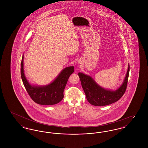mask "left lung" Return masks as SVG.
<instances>
[{
  "label": "left lung",
  "mask_w": 148,
  "mask_h": 148,
  "mask_svg": "<svg viewBox=\"0 0 148 148\" xmlns=\"http://www.w3.org/2000/svg\"><path fill=\"white\" fill-rule=\"evenodd\" d=\"M129 68V65L127 75L123 84L115 91L106 90L99 86L90 76L79 73L78 75L80 79L82 88L89 103L92 106H106L119 100L127 89Z\"/></svg>",
  "instance_id": "1"
}]
</instances>
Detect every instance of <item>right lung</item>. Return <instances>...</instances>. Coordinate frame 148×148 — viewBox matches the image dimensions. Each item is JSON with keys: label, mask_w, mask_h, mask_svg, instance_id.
Listing matches in <instances>:
<instances>
[{"label": "right lung", "mask_w": 148, "mask_h": 148, "mask_svg": "<svg viewBox=\"0 0 148 148\" xmlns=\"http://www.w3.org/2000/svg\"><path fill=\"white\" fill-rule=\"evenodd\" d=\"M23 59V56L21 68V79L30 97L36 103L40 105H54L59 103L63 99L64 90L69 77L74 71V67L71 66L65 68L50 84L36 86L30 84L25 77Z\"/></svg>", "instance_id": "right-lung-1"}]
</instances>
